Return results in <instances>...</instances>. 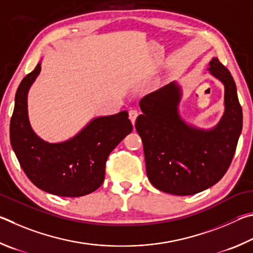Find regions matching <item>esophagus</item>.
I'll return each mask as SVG.
<instances>
[{
	"label": "esophagus",
	"mask_w": 253,
	"mask_h": 253,
	"mask_svg": "<svg viewBox=\"0 0 253 253\" xmlns=\"http://www.w3.org/2000/svg\"><path fill=\"white\" fill-rule=\"evenodd\" d=\"M138 115H139V111L136 110V109H131L130 111H129V119L131 120V122L134 124V122H135V120H136V118H138Z\"/></svg>",
	"instance_id": "obj_1"
}]
</instances>
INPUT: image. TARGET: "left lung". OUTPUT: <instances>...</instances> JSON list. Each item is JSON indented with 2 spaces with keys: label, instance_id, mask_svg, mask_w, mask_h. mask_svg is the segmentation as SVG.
Instances as JSON below:
<instances>
[{
  "label": "left lung",
  "instance_id": "8db88e82",
  "mask_svg": "<svg viewBox=\"0 0 253 253\" xmlns=\"http://www.w3.org/2000/svg\"><path fill=\"white\" fill-rule=\"evenodd\" d=\"M210 72L224 84L225 112L214 129L188 126L178 113L180 87L170 83L140 101L135 129L143 142L150 182L160 191L191 196L214 185L228 171L242 130V108L230 71L214 57Z\"/></svg>",
  "mask_w": 253,
  "mask_h": 253
}]
</instances>
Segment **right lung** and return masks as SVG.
<instances>
[{
    "label": "right lung",
    "instance_id": "right-lung-1",
    "mask_svg": "<svg viewBox=\"0 0 253 253\" xmlns=\"http://www.w3.org/2000/svg\"><path fill=\"white\" fill-rule=\"evenodd\" d=\"M41 70L38 64L22 80L10 123L11 145L26 176L43 191L77 198L95 191L104 181L112 150L132 132L126 111L96 118L73 139L47 143L37 136L28 119L26 99Z\"/></svg>",
    "mask_w": 253,
    "mask_h": 253
}]
</instances>
